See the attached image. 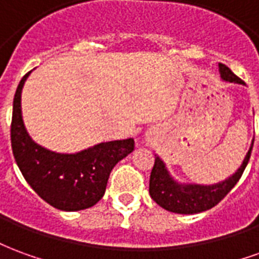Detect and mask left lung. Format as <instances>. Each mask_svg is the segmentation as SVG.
Masks as SVG:
<instances>
[{
  "mask_svg": "<svg viewBox=\"0 0 259 259\" xmlns=\"http://www.w3.org/2000/svg\"><path fill=\"white\" fill-rule=\"evenodd\" d=\"M219 73H221V77L226 81L244 84V81L237 77L226 65L219 64ZM252 144L254 141L251 143L250 150L247 152L241 166L237 169V172L232 175L229 179L212 186L179 185L170 178L162 159L157 157L151 170V176H150L151 198L158 205L162 206L163 209L175 212V213L189 215V213H198V212L211 209L212 206L219 204L228 195L229 191L232 190L240 180L247 163L250 161Z\"/></svg>",
  "mask_w": 259,
  "mask_h": 259,
  "instance_id": "1",
  "label": "left lung"
}]
</instances>
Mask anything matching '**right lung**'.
I'll use <instances>...</instances> for the list:
<instances>
[{"label": "right lung", "instance_id": "1", "mask_svg": "<svg viewBox=\"0 0 259 259\" xmlns=\"http://www.w3.org/2000/svg\"><path fill=\"white\" fill-rule=\"evenodd\" d=\"M26 73L16 89L11 123L15 161L26 182L50 205L62 211H80L96 205L105 193L108 178L116 163L135 150V140H115L77 154H58L31 140L26 132L20 96Z\"/></svg>", "mask_w": 259, "mask_h": 259}]
</instances>
